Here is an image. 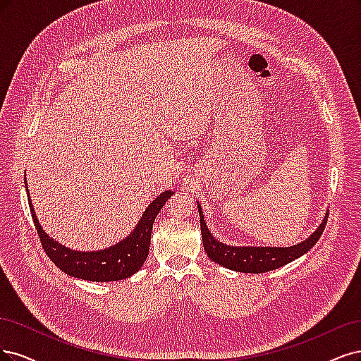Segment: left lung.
<instances>
[{
  "label": "left lung",
  "mask_w": 361,
  "mask_h": 361,
  "mask_svg": "<svg viewBox=\"0 0 361 361\" xmlns=\"http://www.w3.org/2000/svg\"><path fill=\"white\" fill-rule=\"evenodd\" d=\"M197 212H200L201 219L204 249L208 257L216 264L224 265L225 269L240 273H267L300 258L301 255H305L315 246V243L322 235L325 225H327V219H324L319 228L307 240L290 247H231L213 238L212 232L208 231L204 222L200 204H197Z\"/></svg>",
  "instance_id": "left-lung-1"
}]
</instances>
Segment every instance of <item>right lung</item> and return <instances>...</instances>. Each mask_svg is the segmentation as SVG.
Returning a JSON list of instances; mask_svg holds the SVG:
<instances>
[{"mask_svg": "<svg viewBox=\"0 0 361 361\" xmlns=\"http://www.w3.org/2000/svg\"><path fill=\"white\" fill-rule=\"evenodd\" d=\"M173 195L168 190L159 195L156 200L148 205L145 213L139 220L137 226L132 232V235L118 243L117 246L104 249L100 252H76L66 249L61 244L54 241L39 225V220L34 214L31 200L28 197L30 210L32 216L34 226L37 229L39 238L42 241L43 250L51 258V261L58 269L82 281L92 282H114L135 274L144 265L148 250L151 231L153 224L161 210V207Z\"/></svg>", "mask_w": 361, "mask_h": 361, "instance_id": "add662e5", "label": "right lung"}]
</instances>
